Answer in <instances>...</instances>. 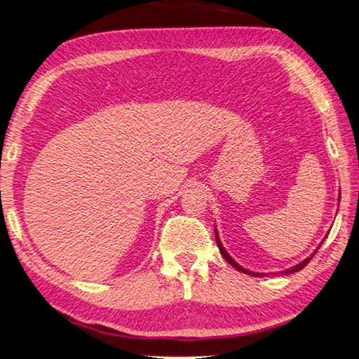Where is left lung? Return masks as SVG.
<instances>
[{"instance_id": "8db88e82", "label": "left lung", "mask_w": 359, "mask_h": 359, "mask_svg": "<svg viewBox=\"0 0 359 359\" xmlns=\"http://www.w3.org/2000/svg\"><path fill=\"white\" fill-rule=\"evenodd\" d=\"M215 234H216V243H218V248H219L221 255H223V258L226 259L228 263L231 264V266H234V268L238 269V271H241V273H246V274H253V276H264V273H253V271H248V269L243 268L241 264H238L236 261H234V259L231 258V256H229L228 251L224 250V246L221 245V241H219V236H218V231H216V229H215ZM320 246H321V245H320ZM318 250H320V248H318ZM318 250H316V251H318ZM316 251H315V253H316ZM315 253H313V255H309L306 259H303V261H302V263H298V264H294V266L287 268L286 271H281V274H291V273H296V271H299V269H303V268L306 266V264L309 263V261H311V258H313V256H315Z\"/></svg>"}]
</instances>
